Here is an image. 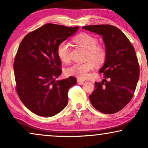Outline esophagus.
<instances>
[{"label": "esophagus", "instance_id": "obj_1", "mask_svg": "<svg viewBox=\"0 0 148 148\" xmlns=\"http://www.w3.org/2000/svg\"><path fill=\"white\" fill-rule=\"evenodd\" d=\"M77 83H78L79 84H82L83 83L85 82V81L81 79H77Z\"/></svg>", "mask_w": 148, "mask_h": 148}]
</instances>
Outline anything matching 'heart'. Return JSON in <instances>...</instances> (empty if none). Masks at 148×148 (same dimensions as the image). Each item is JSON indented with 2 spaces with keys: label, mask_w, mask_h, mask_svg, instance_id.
Here are the masks:
<instances>
[{
  "label": "heart",
  "mask_w": 148,
  "mask_h": 148,
  "mask_svg": "<svg viewBox=\"0 0 148 148\" xmlns=\"http://www.w3.org/2000/svg\"><path fill=\"white\" fill-rule=\"evenodd\" d=\"M74 43L87 50L86 60L85 62L74 63L66 69L67 75L74 76L79 79H86L96 64H100L106 59V52L103 46L98 45V39L94 36L86 33H81L73 38ZM57 55L63 62L70 60V47L66 42H62L57 46Z\"/></svg>",
  "instance_id": "b5f03b06"
}]
</instances>
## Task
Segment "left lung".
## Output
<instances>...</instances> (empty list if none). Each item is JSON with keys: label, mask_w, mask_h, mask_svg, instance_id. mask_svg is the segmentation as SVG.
Wrapping results in <instances>:
<instances>
[{"label": "left lung", "mask_w": 148, "mask_h": 148, "mask_svg": "<svg viewBox=\"0 0 148 148\" xmlns=\"http://www.w3.org/2000/svg\"><path fill=\"white\" fill-rule=\"evenodd\" d=\"M102 37L106 56L100 69L104 82L95 83V90L90 95L92 106L104 114H114L130 102L139 77V66L134 48L119 28L111 25L83 27Z\"/></svg>", "instance_id": "left-lung-1"}]
</instances>
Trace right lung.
<instances>
[{"label":"right lung","mask_w":148,"mask_h":148,"mask_svg":"<svg viewBox=\"0 0 148 148\" xmlns=\"http://www.w3.org/2000/svg\"><path fill=\"white\" fill-rule=\"evenodd\" d=\"M78 29L46 23L22 40L13 64L16 90L23 104L34 114L52 116L67 105L68 91L77 79L69 77L56 81L62 71L56 49Z\"/></svg>","instance_id":"right-lung-1"}]
</instances>
